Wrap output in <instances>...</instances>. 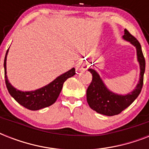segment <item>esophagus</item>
Masks as SVG:
<instances>
[{"label": "esophagus", "instance_id": "esophagus-1", "mask_svg": "<svg viewBox=\"0 0 149 149\" xmlns=\"http://www.w3.org/2000/svg\"><path fill=\"white\" fill-rule=\"evenodd\" d=\"M88 67H89L88 65H86V64H84V65H81V69L84 70H86L87 69H88Z\"/></svg>", "mask_w": 149, "mask_h": 149}]
</instances>
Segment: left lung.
Masks as SVG:
<instances>
[{"label":"left lung","mask_w":149,"mask_h":149,"mask_svg":"<svg viewBox=\"0 0 149 149\" xmlns=\"http://www.w3.org/2000/svg\"><path fill=\"white\" fill-rule=\"evenodd\" d=\"M123 38L134 45L137 49L138 60L140 63V81L137 85L136 89L132 93L121 96L109 91L104 86V83L100 78L99 75L95 70L89 69L92 73L93 78L90 86L86 90V99L89 106L97 113L107 116H113L119 114L127 107L134 102L140 94L143 86L144 72L146 70V59L142 53L140 43L137 38L133 36L127 29H125V35Z\"/></svg>","instance_id":"1"}]
</instances>
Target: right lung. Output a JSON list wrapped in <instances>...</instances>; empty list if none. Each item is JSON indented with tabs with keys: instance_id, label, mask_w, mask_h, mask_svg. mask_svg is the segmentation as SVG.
Masks as SVG:
<instances>
[{
	"instance_id": "add662e5",
	"label": "right lung",
	"mask_w": 149,
	"mask_h": 149,
	"mask_svg": "<svg viewBox=\"0 0 149 149\" xmlns=\"http://www.w3.org/2000/svg\"><path fill=\"white\" fill-rule=\"evenodd\" d=\"M8 52V49L6 52L4 63H3L4 78H5V84L8 91L10 96L14 97V99L18 104L31 111H37V110L47 107L52 104H53L62 91L64 82L68 78L74 76L76 73L75 69L72 68V70H69L64 74L57 77L51 84L44 86L42 88L38 89L37 91H30V92H22V91H17L10 85L6 75V58H7Z\"/></svg>"
}]
</instances>
